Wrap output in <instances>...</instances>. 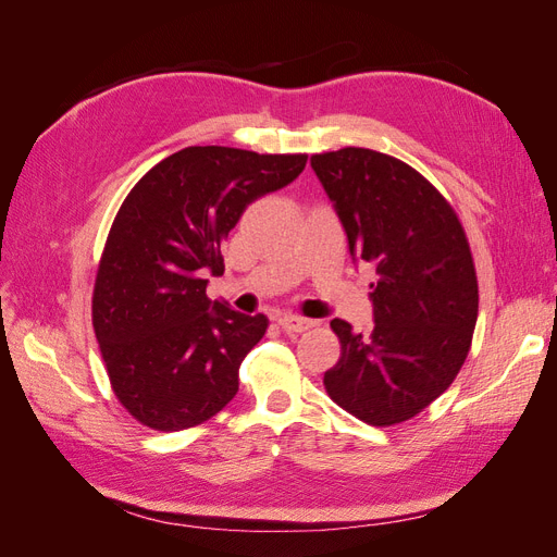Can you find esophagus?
I'll use <instances>...</instances> for the list:
<instances>
[{"label": "esophagus", "instance_id": "obj_1", "mask_svg": "<svg viewBox=\"0 0 557 557\" xmlns=\"http://www.w3.org/2000/svg\"><path fill=\"white\" fill-rule=\"evenodd\" d=\"M278 325L285 330V332H305L313 325V320L309 318H297V315H281L278 318Z\"/></svg>", "mask_w": 557, "mask_h": 557}]
</instances>
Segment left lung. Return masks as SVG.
<instances>
[{
	"mask_svg": "<svg viewBox=\"0 0 557 557\" xmlns=\"http://www.w3.org/2000/svg\"><path fill=\"white\" fill-rule=\"evenodd\" d=\"M352 262L372 264L374 327L332 330L342 356L327 395L369 425L413 418L458 376L479 315V285L458 215L409 164L369 148L311 156Z\"/></svg>",
	"mask_w": 557,
	"mask_h": 557,
	"instance_id": "1",
	"label": "left lung"
}]
</instances>
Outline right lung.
<instances>
[{
  "instance_id": "right-lung-1",
  "label": "right lung",
  "mask_w": 557,
  "mask_h": 557,
  "mask_svg": "<svg viewBox=\"0 0 557 557\" xmlns=\"http://www.w3.org/2000/svg\"><path fill=\"white\" fill-rule=\"evenodd\" d=\"M307 156L188 146L125 197L95 281L92 325L115 397L139 423L178 432L239 391L269 320L207 297L221 246L252 201L293 183Z\"/></svg>"
}]
</instances>
